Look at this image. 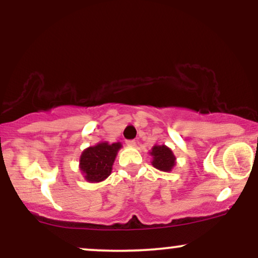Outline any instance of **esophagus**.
<instances>
[{"label": "esophagus", "mask_w": 258, "mask_h": 258, "mask_svg": "<svg viewBox=\"0 0 258 258\" xmlns=\"http://www.w3.org/2000/svg\"><path fill=\"white\" fill-rule=\"evenodd\" d=\"M126 144L130 147H135L136 144H137V142H136L135 139H128V141H126Z\"/></svg>", "instance_id": "34e87169"}]
</instances>
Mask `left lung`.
<instances>
[{
    "mask_svg": "<svg viewBox=\"0 0 258 258\" xmlns=\"http://www.w3.org/2000/svg\"><path fill=\"white\" fill-rule=\"evenodd\" d=\"M150 155L153 156L152 165L155 168L164 172H170L174 165H176V156L173 155L172 150L166 146H154L150 150Z\"/></svg>",
    "mask_w": 258,
    "mask_h": 258,
    "instance_id": "8db88e82",
    "label": "left lung"
}]
</instances>
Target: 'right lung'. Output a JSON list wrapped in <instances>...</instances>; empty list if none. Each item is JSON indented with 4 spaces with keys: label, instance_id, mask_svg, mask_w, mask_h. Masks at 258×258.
<instances>
[{
    "label": "right lung",
    "instance_id": "1",
    "mask_svg": "<svg viewBox=\"0 0 258 258\" xmlns=\"http://www.w3.org/2000/svg\"><path fill=\"white\" fill-rule=\"evenodd\" d=\"M120 142L109 144L102 142L97 146L90 147L80 156V170L87 182H102L110 176L115 158L120 150Z\"/></svg>",
    "mask_w": 258,
    "mask_h": 258
}]
</instances>
